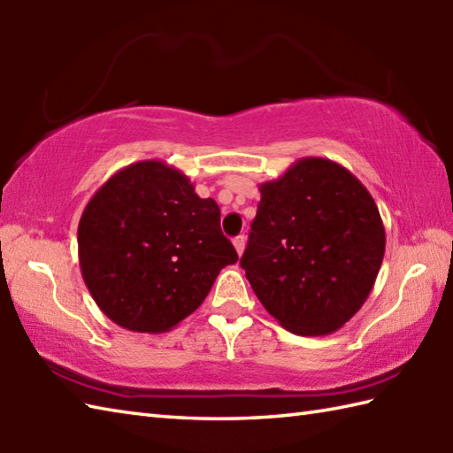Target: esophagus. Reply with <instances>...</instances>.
I'll use <instances>...</instances> for the list:
<instances>
[{"label": "esophagus", "instance_id": "esophagus-1", "mask_svg": "<svg viewBox=\"0 0 453 453\" xmlns=\"http://www.w3.org/2000/svg\"><path fill=\"white\" fill-rule=\"evenodd\" d=\"M245 243H247V237L245 235H237L234 239V247H235V251H237L239 257H242L243 251H245Z\"/></svg>", "mask_w": 453, "mask_h": 453}]
</instances>
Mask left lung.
<instances>
[{"mask_svg": "<svg viewBox=\"0 0 453 453\" xmlns=\"http://www.w3.org/2000/svg\"><path fill=\"white\" fill-rule=\"evenodd\" d=\"M261 202L242 266L284 329L331 334L368 300L386 253L372 195L349 169L302 157L258 185Z\"/></svg>", "mask_w": 453, "mask_h": 453, "instance_id": "left-lung-1", "label": "left lung"}]
</instances>
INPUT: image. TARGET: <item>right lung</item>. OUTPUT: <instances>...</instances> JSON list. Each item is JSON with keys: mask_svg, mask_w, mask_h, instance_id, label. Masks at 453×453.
<instances>
[{"mask_svg": "<svg viewBox=\"0 0 453 453\" xmlns=\"http://www.w3.org/2000/svg\"><path fill=\"white\" fill-rule=\"evenodd\" d=\"M78 255L99 310L136 333L171 331L239 258L216 200L200 198L185 173L159 159L132 163L95 192Z\"/></svg>", "mask_w": 453, "mask_h": 453, "instance_id": "obj_1", "label": "right lung"}]
</instances>
